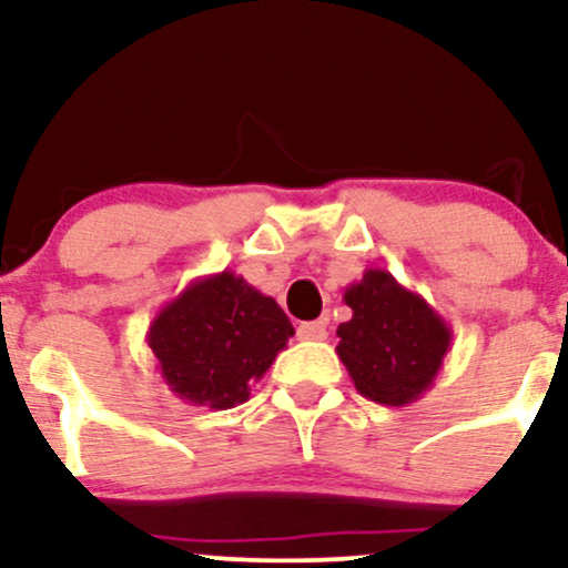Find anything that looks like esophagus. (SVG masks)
Listing matches in <instances>:
<instances>
[{
	"label": "esophagus",
	"mask_w": 568,
	"mask_h": 568,
	"mask_svg": "<svg viewBox=\"0 0 568 568\" xmlns=\"http://www.w3.org/2000/svg\"><path fill=\"white\" fill-rule=\"evenodd\" d=\"M296 336L302 338V342H323V338L328 336V331H325L323 321H310V323H298Z\"/></svg>",
	"instance_id": "34e87169"
}]
</instances>
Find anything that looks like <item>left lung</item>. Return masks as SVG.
<instances>
[{
	"label": "left lung",
	"instance_id": "obj_1",
	"mask_svg": "<svg viewBox=\"0 0 568 568\" xmlns=\"http://www.w3.org/2000/svg\"><path fill=\"white\" fill-rule=\"evenodd\" d=\"M344 302L352 317L336 328V352L357 393L382 406L419 400L452 349V325L387 270L363 272Z\"/></svg>",
	"mask_w": 568,
	"mask_h": 568
}]
</instances>
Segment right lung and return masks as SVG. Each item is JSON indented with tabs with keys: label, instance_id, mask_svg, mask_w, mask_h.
<instances>
[{
	"label": "right lung",
	"instance_id": "obj_1",
	"mask_svg": "<svg viewBox=\"0 0 568 568\" xmlns=\"http://www.w3.org/2000/svg\"><path fill=\"white\" fill-rule=\"evenodd\" d=\"M293 336L272 296L224 270L192 280L149 323L146 344L175 397L213 410L234 408Z\"/></svg>",
	"mask_w": 568,
	"mask_h": 568
}]
</instances>
